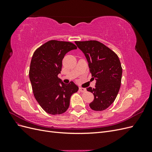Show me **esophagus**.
Masks as SVG:
<instances>
[{
    "mask_svg": "<svg viewBox=\"0 0 152 152\" xmlns=\"http://www.w3.org/2000/svg\"><path fill=\"white\" fill-rule=\"evenodd\" d=\"M79 91L80 92H82V93H84V92L86 91V89L85 88H82V87H80L79 88Z\"/></svg>",
    "mask_w": 152,
    "mask_h": 152,
    "instance_id": "obj_1",
    "label": "esophagus"
}]
</instances>
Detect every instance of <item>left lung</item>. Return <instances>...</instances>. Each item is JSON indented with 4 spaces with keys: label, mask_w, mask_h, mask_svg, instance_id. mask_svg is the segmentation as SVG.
I'll return each instance as SVG.
<instances>
[{
    "label": "left lung",
    "mask_w": 152,
    "mask_h": 152,
    "mask_svg": "<svg viewBox=\"0 0 152 152\" xmlns=\"http://www.w3.org/2000/svg\"><path fill=\"white\" fill-rule=\"evenodd\" d=\"M75 42L85 54L92 79L96 80L94 88H87L94 96L89 107L94 111H103L114 102L120 89L122 74L120 59L115 53L99 41Z\"/></svg>",
    "instance_id": "left-lung-1"
}]
</instances>
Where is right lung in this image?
I'll return each instance as SVG.
<instances>
[{
    "label": "right lung",
    "instance_id": "add662e5",
    "mask_svg": "<svg viewBox=\"0 0 152 152\" xmlns=\"http://www.w3.org/2000/svg\"><path fill=\"white\" fill-rule=\"evenodd\" d=\"M76 45L70 42L51 40L35 50L32 56L29 77L36 100L45 112L51 115L65 113L71 96L79 90L73 82L64 84L61 73L65 55Z\"/></svg>",
    "mask_w": 152,
    "mask_h": 152
}]
</instances>
